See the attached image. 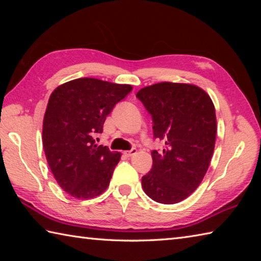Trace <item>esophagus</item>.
<instances>
[{"label":"esophagus","mask_w":261,"mask_h":261,"mask_svg":"<svg viewBox=\"0 0 261 261\" xmlns=\"http://www.w3.org/2000/svg\"><path fill=\"white\" fill-rule=\"evenodd\" d=\"M123 153H124V156H126V157H131V156H134V154L137 153V149L132 148V149H130V150L124 151Z\"/></svg>","instance_id":"esophagus-1"}]
</instances>
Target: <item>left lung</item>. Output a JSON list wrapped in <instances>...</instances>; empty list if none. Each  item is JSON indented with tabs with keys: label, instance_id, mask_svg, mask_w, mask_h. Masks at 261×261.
I'll return each mask as SVG.
<instances>
[{
	"label": "left lung",
	"instance_id": "obj_1",
	"mask_svg": "<svg viewBox=\"0 0 261 261\" xmlns=\"http://www.w3.org/2000/svg\"><path fill=\"white\" fill-rule=\"evenodd\" d=\"M137 97L151 115L153 138L165 141L163 151H151L152 168L142 177L143 191L158 203H178L201 184L212 158L213 102L202 88L170 82L143 87Z\"/></svg>",
	"mask_w": 261,
	"mask_h": 261
}]
</instances>
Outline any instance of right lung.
<instances>
[{
    "instance_id": "right-lung-1",
    "label": "right lung",
    "mask_w": 261,
    "mask_h": 261,
    "mask_svg": "<svg viewBox=\"0 0 261 261\" xmlns=\"http://www.w3.org/2000/svg\"><path fill=\"white\" fill-rule=\"evenodd\" d=\"M131 91V85L77 79L51 93L43 118V150L55 178L70 196L88 199L108 188L121 153L97 146L95 136Z\"/></svg>"
}]
</instances>
